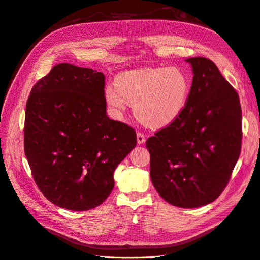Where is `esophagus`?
<instances>
[{
  "label": "esophagus",
  "instance_id": "esophagus-1",
  "mask_svg": "<svg viewBox=\"0 0 260 260\" xmlns=\"http://www.w3.org/2000/svg\"><path fill=\"white\" fill-rule=\"evenodd\" d=\"M137 141H138V144H143L145 142V136L142 132L137 133Z\"/></svg>",
  "mask_w": 260,
  "mask_h": 260
}]
</instances>
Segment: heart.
I'll return each mask as SVG.
<instances>
[{
	"label": "heart",
	"instance_id": "obj_1",
	"mask_svg": "<svg viewBox=\"0 0 260 260\" xmlns=\"http://www.w3.org/2000/svg\"><path fill=\"white\" fill-rule=\"evenodd\" d=\"M190 90V80L182 69L152 67L119 74L115 84L105 86L104 99L116 113L131 104L140 121L164 128L184 112Z\"/></svg>",
	"mask_w": 260,
	"mask_h": 260
}]
</instances>
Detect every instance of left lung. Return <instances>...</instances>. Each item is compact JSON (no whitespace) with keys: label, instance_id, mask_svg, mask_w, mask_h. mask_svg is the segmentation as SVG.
I'll return each mask as SVG.
<instances>
[{"label":"left lung","instance_id":"left-lung-1","mask_svg":"<svg viewBox=\"0 0 260 260\" xmlns=\"http://www.w3.org/2000/svg\"><path fill=\"white\" fill-rule=\"evenodd\" d=\"M193 81L184 112L148 138L151 179L174 206L195 208L219 198L241 154L239 94L205 57L186 59Z\"/></svg>","mask_w":260,"mask_h":260}]
</instances>
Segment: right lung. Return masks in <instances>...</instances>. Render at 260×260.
<instances>
[{"mask_svg": "<svg viewBox=\"0 0 260 260\" xmlns=\"http://www.w3.org/2000/svg\"><path fill=\"white\" fill-rule=\"evenodd\" d=\"M104 85L96 70L58 64L28 98L25 154L39 190L61 208L101 205L118 164L137 144L135 129L107 117Z\"/></svg>", "mask_w": 260, "mask_h": 260, "instance_id": "add662e5", "label": "right lung"}]
</instances>
